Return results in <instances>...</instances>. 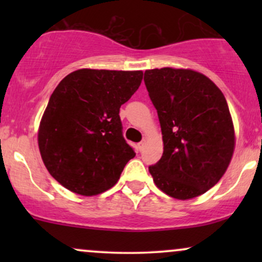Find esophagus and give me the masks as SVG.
<instances>
[{"label":"esophagus","instance_id":"1","mask_svg":"<svg viewBox=\"0 0 262 262\" xmlns=\"http://www.w3.org/2000/svg\"><path fill=\"white\" fill-rule=\"evenodd\" d=\"M144 146H145V141H144V140H141L140 143H138V149H139L140 151L144 149Z\"/></svg>","mask_w":262,"mask_h":262}]
</instances>
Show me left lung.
Returning a JSON list of instances; mask_svg holds the SVG:
<instances>
[{"instance_id":"obj_1","label":"left lung","mask_w":262,"mask_h":262,"mask_svg":"<svg viewBox=\"0 0 262 262\" xmlns=\"http://www.w3.org/2000/svg\"><path fill=\"white\" fill-rule=\"evenodd\" d=\"M144 82L158 112L164 152L149 166L155 185L177 200L204 193L227 171L235 145L227 100L193 70H146Z\"/></svg>"}]
</instances>
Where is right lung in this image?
<instances>
[{"label": "right lung", "instance_id": "right-lung-1", "mask_svg": "<svg viewBox=\"0 0 262 262\" xmlns=\"http://www.w3.org/2000/svg\"><path fill=\"white\" fill-rule=\"evenodd\" d=\"M141 80L143 71L81 69L60 81L38 132L45 167L60 185L82 196L116 185L135 156L123 137L119 108Z\"/></svg>", "mask_w": 262, "mask_h": 262}]
</instances>
